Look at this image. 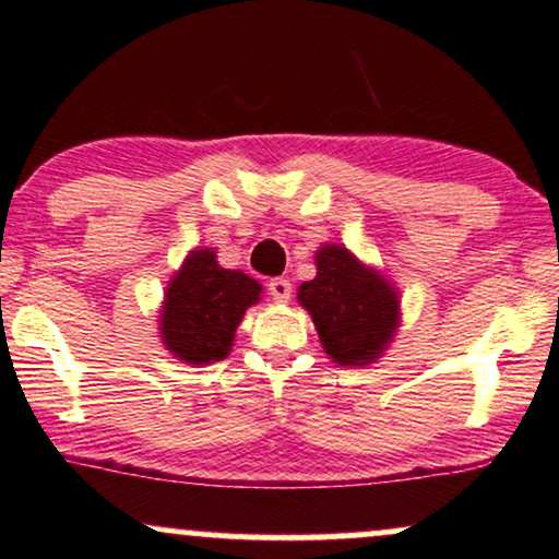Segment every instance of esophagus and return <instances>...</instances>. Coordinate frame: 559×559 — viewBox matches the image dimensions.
Listing matches in <instances>:
<instances>
[{
    "instance_id": "esophagus-1",
    "label": "esophagus",
    "mask_w": 559,
    "mask_h": 559,
    "mask_svg": "<svg viewBox=\"0 0 559 559\" xmlns=\"http://www.w3.org/2000/svg\"><path fill=\"white\" fill-rule=\"evenodd\" d=\"M266 290H269V295H272V300L282 302V306H285V302H290V298H293V285H290V280H287V277L272 280V282H269Z\"/></svg>"
}]
</instances>
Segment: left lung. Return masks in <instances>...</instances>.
Instances as JSON below:
<instances>
[{"mask_svg": "<svg viewBox=\"0 0 559 559\" xmlns=\"http://www.w3.org/2000/svg\"><path fill=\"white\" fill-rule=\"evenodd\" d=\"M298 302L311 313L323 353L344 368L376 362L402 321L391 280L340 243L316 251V277L298 287Z\"/></svg>", "mask_w": 559, "mask_h": 559, "instance_id": "1", "label": "left lung"}]
</instances>
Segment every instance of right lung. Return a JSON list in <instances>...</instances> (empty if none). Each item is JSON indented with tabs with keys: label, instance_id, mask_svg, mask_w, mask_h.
<instances>
[{
	"label": "right lung",
	"instance_id": "1",
	"mask_svg": "<svg viewBox=\"0 0 559 559\" xmlns=\"http://www.w3.org/2000/svg\"><path fill=\"white\" fill-rule=\"evenodd\" d=\"M261 300V285L240 269L217 264L215 248H194L165 287L160 336L165 349L186 365L225 360L238 323Z\"/></svg>",
	"mask_w": 559,
	"mask_h": 559
}]
</instances>
